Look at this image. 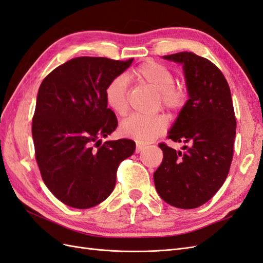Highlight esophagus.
I'll return each mask as SVG.
<instances>
[{"label": "esophagus", "mask_w": 263, "mask_h": 263, "mask_svg": "<svg viewBox=\"0 0 263 263\" xmlns=\"http://www.w3.org/2000/svg\"><path fill=\"white\" fill-rule=\"evenodd\" d=\"M144 149V146L141 144H137L136 146V154H139V152H141Z\"/></svg>", "instance_id": "esophagus-1"}]
</instances>
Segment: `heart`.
Returning a JSON list of instances; mask_svg holds the SVG:
<instances>
[{
	"label": "heart",
	"instance_id": "b5f03b06",
	"mask_svg": "<svg viewBox=\"0 0 263 263\" xmlns=\"http://www.w3.org/2000/svg\"><path fill=\"white\" fill-rule=\"evenodd\" d=\"M127 78L139 84L150 86L157 91L158 106L178 113L185 107L188 93L182 84L175 82V74L166 65L155 60H146L133 68ZM107 105L119 117H125L129 111V89L127 81L123 76H117L108 82L105 87ZM168 120L162 114L154 117L132 115L121 123V132L140 143H148L164 133Z\"/></svg>",
	"mask_w": 263,
	"mask_h": 263
}]
</instances>
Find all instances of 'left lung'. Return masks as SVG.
<instances>
[{
	"label": "left lung",
	"instance_id": "1",
	"mask_svg": "<svg viewBox=\"0 0 263 263\" xmlns=\"http://www.w3.org/2000/svg\"><path fill=\"white\" fill-rule=\"evenodd\" d=\"M184 66L189 100L168 139L185 142L184 151L159 143L163 160L154 174L159 196L178 209H196L224 184L233 159L236 119L229 84L209 59L194 52L167 54Z\"/></svg>",
	"mask_w": 263,
	"mask_h": 263
}]
</instances>
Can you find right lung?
Masks as SVG:
<instances>
[{
	"mask_svg": "<svg viewBox=\"0 0 263 263\" xmlns=\"http://www.w3.org/2000/svg\"><path fill=\"white\" fill-rule=\"evenodd\" d=\"M132 62L72 58L39 87L32 118L35 160L49 191L74 209H90L106 199L120 163L136 150L130 139L102 143L118 126L104 91Z\"/></svg>",
	"mask_w": 263,
	"mask_h": 263,
	"instance_id": "1",
	"label": "right lung"
}]
</instances>
